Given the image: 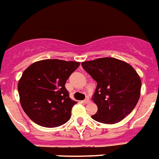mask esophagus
Returning <instances> with one entry per match:
<instances>
[{"mask_svg": "<svg viewBox=\"0 0 159 159\" xmlns=\"http://www.w3.org/2000/svg\"><path fill=\"white\" fill-rule=\"evenodd\" d=\"M90 102L91 101L89 99H85L84 100H83V103H84V104H89V103H90Z\"/></svg>", "mask_w": 159, "mask_h": 159, "instance_id": "esophagus-1", "label": "esophagus"}]
</instances>
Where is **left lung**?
I'll return each instance as SVG.
<instances>
[{"label": "left lung", "instance_id": "obj_1", "mask_svg": "<svg viewBox=\"0 0 159 159\" xmlns=\"http://www.w3.org/2000/svg\"><path fill=\"white\" fill-rule=\"evenodd\" d=\"M97 82L93 100L98 107L95 120L104 124L120 121L134 110L142 83L132 66L115 58H100L81 63Z\"/></svg>", "mask_w": 159, "mask_h": 159}]
</instances>
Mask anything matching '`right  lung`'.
Here are the masks:
<instances>
[{
    "label": "right lung",
    "instance_id": "add662e5",
    "mask_svg": "<svg viewBox=\"0 0 159 159\" xmlns=\"http://www.w3.org/2000/svg\"><path fill=\"white\" fill-rule=\"evenodd\" d=\"M79 66L78 62L44 59L24 70L17 84L20 103L34 122L55 128L70 120L76 102L70 98L65 84Z\"/></svg>",
    "mask_w": 159,
    "mask_h": 159
}]
</instances>
